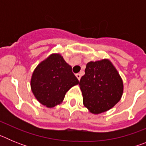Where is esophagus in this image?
I'll list each match as a JSON object with an SVG mask.
<instances>
[{
	"instance_id": "1",
	"label": "esophagus",
	"mask_w": 146,
	"mask_h": 146,
	"mask_svg": "<svg viewBox=\"0 0 146 146\" xmlns=\"http://www.w3.org/2000/svg\"><path fill=\"white\" fill-rule=\"evenodd\" d=\"M76 77H77V78L78 79V80H80L81 78V74H79V73H77V74H76Z\"/></svg>"
}]
</instances>
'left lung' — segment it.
Instances as JSON below:
<instances>
[{
    "label": "left lung",
    "mask_w": 146,
    "mask_h": 146,
    "mask_svg": "<svg viewBox=\"0 0 146 146\" xmlns=\"http://www.w3.org/2000/svg\"><path fill=\"white\" fill-rule=\"evenodd\" d=\"M79 86L83 106L95 115L113 108L121 100L123 92V80L108 58L88 62Z\"/></svg>",
    "instance_id": "obj_1"
}]
</instances>
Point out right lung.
<instances>
[{
  "instance_id": "obj_1",
  "label": "right lung",
  "mask_w": 146,
  "mask_h": 146,
  "mask_svg": "<svg viewBox=\"0 0 146 146\" xmlns=\"http://www.w3.org/2000/svg\"><path fill=\"white\" fill-rule=\"evenodd\" d=\"M79 81L72 72V66L60 53H52L40 62L33 72L31 88L37 101L46 108L61 104L66 93Z\"/></svg>"
}]
</instances>
